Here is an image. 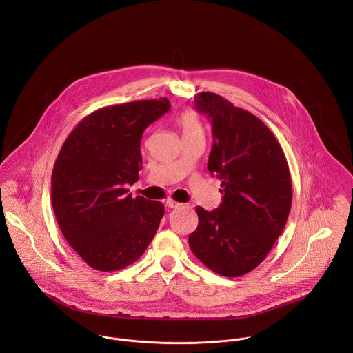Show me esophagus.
<instances>
[{
	"instance_id": "1",
	"label": "esophagus",
	"mask_w": 353,
	"mask_h": 353,
	"mask_svg": "<svg viewBox=\"0 0 353 353\" xmlns=\"http://www.w3.org/2000/svg\"><path fill=\"white\" fill-rule=\"evenodd\" d=\"M165 205H167L168 208H179L182 203H181V202L174 201V200H171V199H168V200L165 201Z\"/></svg>"
}]
</instances>
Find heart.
Instances as JSON below:
<instances>
[{"mask_svg":"<svg viewBox=\"0 0 353 353\" xmlns=\"http://www.w3.org/2000/svg\"><path fill=\"white\" fill-rule=\"evenodd\" d=\"M178 123L182 129L183 137L185 136H193V134H202L203 136L201 121L197 117V114L193 112V111H183L178 118Z\"/></svg>","mask_w":353,"mask_h":353,"instance_id":"b5f03b06","label":"heart"}]
</instances>
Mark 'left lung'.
Listing matches in <instances>:
<instances>
[{
	"label": "left lung",
	"instance_id": "8db88e82",
	"mask_svg": "<svg viewBox=\"0 0 353 353\" xmlns=\"http://www.w3.org/2000/svg\"><path fill=\"white\" fill-rule=\"evenodd\" d=\"M212 123L208 170L221 181L223 202L196 208L199 227L189 245L205 266L239 277L255 269L281 235L292 203V182L283 148L252 112L213 92L196 97Z\"/></svg>",
	"mask_w": 353,
	"mask_h": 353
}]
</instances>
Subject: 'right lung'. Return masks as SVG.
<instances>
[{
  "label": "right lung",
  "instance_id": "1",
  "mask_svg": "<svg viewBox=\"0 0 353 353\" xmlns=\"http://www.w3.org/2000/svg\"><path fill=\"white\" fill-rule=\"evenodd\" d=\"M170 110L167 98L107 105L70 132L51 175V202L62 235L92 269L114 272L137 261L164 206L129 194L139 181L144 130Z\"/></svg>",
  "mask_w": 353,
  "mask_h": 353
}]
</instances>
